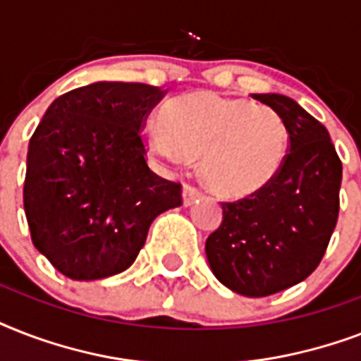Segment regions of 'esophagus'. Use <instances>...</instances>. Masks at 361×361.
Instances as JSON below:
<instances>
[{
  "mask_svg": "<svg viewBox=\"0 0 361 361\" xmlns=\"http://www.w3.org/2000/svg\"><path fill=\"white\" fill-rule=\"evenodd\" d=\"M198 189H195L192 185H185L183 187V191H181V202H183V206H191L195 200L198 198Z\"/></svg>",
  "mask_w": 361,
  "mask_h": 361,
  "instance_id": "1",
  "label": "esophagus"
}]
</instances>
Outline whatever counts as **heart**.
I'll return each mask as SVG.
<instances>
[{
	"label": "heart",
	"mask_w": 361,
	"mask_h": 361,
	"mask_svg": "<svg viewBox=\"0 0 361 361\" xmlns=\"http://www.w3.org/2000/svg\"><path fill=\"white\" fill-rule=\"evenodd\" d=\"M144 140L166 163L187 164L200 157L202 180L225 198L266 189L288 153V129L274 109L215 93L174 99L163 120L146 125Z\"/></svg>",
	"instance_id": "obj_1"
}]
</instances>
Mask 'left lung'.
Wrapping results in <instances>:
<instances>
[{"mask_svg":"<svg viewBox=\"0 0 361 361\" xmlns=\"http://www.w3.org/2000/svg\"><path fill=\"white\" fill-rule=\"evenodd\" d=\"M252 99L285 120L286 161L266 189L223 204L206 257L226 288L262 298L302 283L322 260L339 215L343 164L328 129L294 99L279 93H252Z\"/></svg>","mask_w":361,"mask_h":361,"instance_id":"obj_1","label":"left lung"}]
</instances>
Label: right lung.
<instances>
[{
    "label": "right lung",
    "instance_id": "1",
    "mask_svg": "<svg viewBox=\"0 0 361 361\" xmlns=\"http://www.w3.org/2000/svg\"><path fill=\"white\" fill-rule=\"evenodd\" d=\"M161 87L93 82L63 93L27 147L24 209L31 241L59 274L104 279L135 262L153 219L181 185L149 170L140 129Z\"/></svg>",
    "mask_w": 361,
    "mask_h": 361
}]
</instances>
